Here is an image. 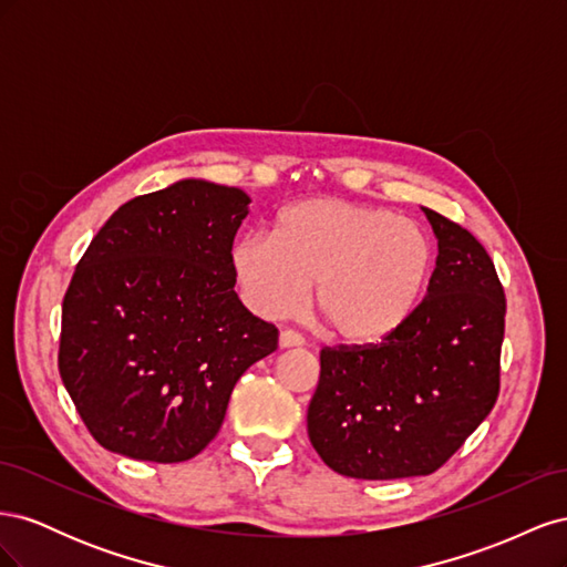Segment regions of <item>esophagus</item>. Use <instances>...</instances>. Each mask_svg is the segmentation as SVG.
<instances>
[{"mask_svg": "<svg viewBox=\"0 0 567 567\" xmlns=\"http://www.w3.org/2000/svg\"><path fill=\"white\" fill-rule=\"evenodd\" d=\"M279 346H281V348H300V346H305V338H302L298 331L286 329V331H281V336H279Z\"/></svg>", "mask_w": 567, "mask_h": 567, "instance_id": "34e87169", "label": "esophagus"}]
</instances>
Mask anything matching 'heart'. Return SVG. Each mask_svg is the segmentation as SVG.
<instances>
[{
	"label": "heart",
	"instance_id": "heart-1",
	"mask_svg": "<svg viewBox=\"0 0 567 567\" xmlns=\"http://www.w3.org/2000/svg\"><path fill=\"white\" fill-rule=\"evenodd\" d=\"M246 305L267 319L302 310L317 284L329 333L373 346L411 321L433 274V246L414 219L342 198L290 205L277 234H246L231 248Z\"/></svg>",
	"mask_w": 567,
	"mask_h": 567
}]
</instances>
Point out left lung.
<instances>
[{
	"instance_id": "obj_1",
	"label": "left lung",
	"mask_w": 567,
	"mask_h": 567,
	"mask_svg": "<svg viewBox=\"0 0 567 567\" xmlns=\"http://www.w3.org/2000/svg\"><path fill=\"white\" fill-rule=\"evenodd\" d=\"M437 260L416 315L373 346L323 348L307 433L357 480L431 475L499 398L506 296L477 238L423 208Z\"/></svg>"
}]
</instances>
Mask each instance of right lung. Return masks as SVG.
I'll use <instances>...</instances> for the list:
<instances>
[{"label":"right lung","instance_id":"add662e5","mask_svg":"<svg viewBox=\"0 0 567 567\" xmlns=\"http://www.w3.org/2000/svg\"><path fill=\"white\" fill-rule=\"evenodd\" d=\"M250 198L182 179L136 196L84 250L63 298L59 371L101 447L177 463L217 435L236 381L279 346L231 271Z\"/></svg>","mask_w":567,"mask_h":567}]
</instances>
